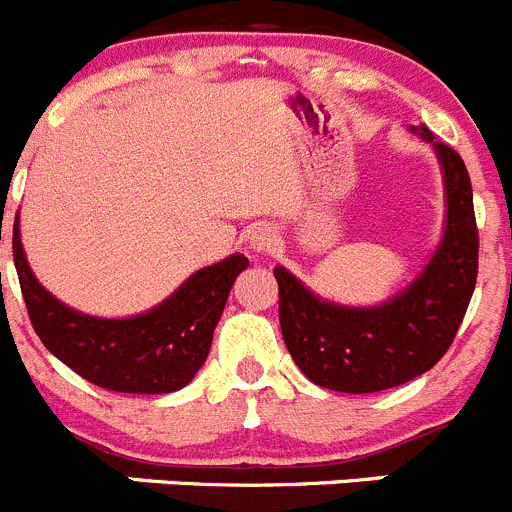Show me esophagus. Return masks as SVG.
Instances as JSON below:
<instances>
[{"label":"esophagus","instance_id":"1","mask_svg":"<svg viewBox=\"0 0 512 512\" xmlns=\"http://www.w3.org/2000/svg\"><path fill=\"white\" fill-rule=\"evenodd\" d=\"M278 234H275V229L267 227V224H262V227H255L250 234V247L255 252H275V247H278Z\"/></svg>","mask_w":512,"mask_h":512}]
</instances>
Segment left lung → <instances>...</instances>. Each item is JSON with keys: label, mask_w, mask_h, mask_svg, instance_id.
Instances as JSON below:
<instances>
[{"label": "left lung", "mask_w": 512, "mask_h": 512, "mask_svg": "<svg viewBox=\"0 0 512 512\" xmlns=\"http://www.w3.org/2000/svg\"><path fill=\"white\" fill-rule=\"evenodd\" d=\"M447 189V227L424 272L379 308H343L315 298L285 267H275L280 328L295 364L313 384L343 394H374L432 369L452 346L477 283L472 184L455 148L434 141Z\"/></svg>", "instance_id": "obj_1"}]
</instances>
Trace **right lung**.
I'll return each instance as SVG.
<instances>
[{
  "label": "right lung",
  "instance_id": "obj_1",
  "mask_svg": "<svg viewBox=\"0 0 512 512\" xmlns=\"http://www.w3.org/2000/svg\"><path fill=\"white\" fill-rule=\"evenodd\" d=\"M12 252L27 315L47 351L90 384L121 394H169L189 384L207 361L234 278L250 265L245 255H232L194 272L154 310L108 321L62 305L37 283L17 219Z\"/></svg>",
  "mask_w": 512,
  "mask_h": 512
}]
</instances>
